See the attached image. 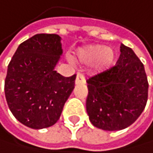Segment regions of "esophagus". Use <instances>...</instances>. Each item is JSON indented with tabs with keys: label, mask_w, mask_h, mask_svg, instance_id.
Instances as JSON below:
<instances>
[{
	"label": "esophagus",
	"mask_w": 153,
	"mask_h": 153,
	"mask_svg": "<svg viewBox=\"0 0 153 153\" xmlns=\"http://www.w3.org/2000/svg\"><path fill=\"white\" fill-rule=\"evenodd\" d=\"M85 83V78L82 73H78L76 76V80H75V84H82Z\"/></svg>",
	"instance_id": "obj_1"
}]
</instances>
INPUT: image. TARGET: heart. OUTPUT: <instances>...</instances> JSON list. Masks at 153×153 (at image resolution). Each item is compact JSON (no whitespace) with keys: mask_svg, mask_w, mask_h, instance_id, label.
I'll list each match as a JSON object with an SVG mask.
<instances>
[{"mask_svg":"<svg viewBox=\"0 0 153 153\" xmlns=\"http://www.w3.org/2000/svg\"><path fill=\"white\" fill-rule=\"evenodd\" d=\"M75 59L83 64L92 63L94 71L102 72L114 64L116 53L112 48L104 45H88L76 53Z\"/></svg>","mask_w":153,"mask_h":153,"instance_id":"b5f03b06","label":"heart"}]
</instances>
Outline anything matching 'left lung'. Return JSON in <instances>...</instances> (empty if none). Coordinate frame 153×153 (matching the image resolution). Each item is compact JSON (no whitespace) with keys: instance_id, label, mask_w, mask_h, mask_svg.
Instances as JSON below:
<instances>
[{"instance_id":"left-lung-1","label":"left lung","mask_w":153,"mask_h":153,"mask_svg":"<svg viewBox=\"0 0 153 153\" xmlns=\"http://www.w3.org/2000/svg\"><path fill=\"white\" fill-rule=\"evenodd\" d=\"M116 66L87 80L86 111L94 126L118 131L131 126L144 111L149 83L144 66L122 45Z\"/></svg>"}]
</instances>
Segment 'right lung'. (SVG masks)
Masks as SVG:
<instances>
[{"mask_svg":"<svg viewBox=\"0 0 153 153\" xmlns=\"http://www.w3.org/2000/svg\"><path fill=\"white\" fill-rule=\"evenodd\" d=\"M63 50L56 34H36L17 47L8 65L5 97L11 112L33 129L58 121L74 89L76 75L64 77L55 71Z\"/></svg>","mask_w":153,"mask_h":153,"instance_id":"obj_1","label":"right lung"}]
</instances>
